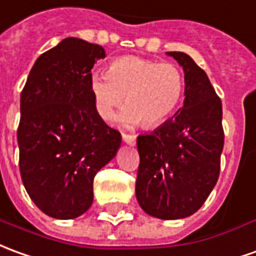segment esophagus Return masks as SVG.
Listing matches in <instances>:
<instances>
[{"mask_svg": "<svg viewBox=\"0 0 256 256\" xmlns=\"http://www.w3.org/2000/svg\"><path fill=\"white\" fill-rule=\"evenodd\" d=\"M122 138L124 142H128V144H130V146H134V144H136V140H137V136H136V134L123 133Z\"/></svg>", "mask_w": 256, "mask_h": 256, "instance_id": "esophagus-1", "label": "esophagus"}]
</instances>
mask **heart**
Here are the masks:
<instances>
[{
	"label": "heart",
	"mask_w": 256,
	"mask_h": 256,
	"mask_svg": "<svg viewBox=\"0 0 256 256\" xmlns=\"http://www.w3.org/2000/svg\"><path fill=\"white\" fill-rule=\"evenodd\" d=\"M184 88V74L178 65L140 56H120L110 64L108 73H94L90 78L98 115L110 120L126 97L128 108L120 122H138L142 128L169 119L182 104Z\"/></svg>",
	"instance_id": "heart-1"
}]
</instances>
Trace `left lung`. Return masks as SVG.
Instances as JSON below:
<instances>
[{
	"label": "left lung",
	"mask_w": 256,
	"mask_h": 256,
	"mask_svg": "<svg viewBox=\"0 0 256 256\" xmlns=\"http://www.w3.org/2000/svg\"><path fill=\"white\" fill-rule=\"evenodd\" d=\"M168 55L183 66L184 106L174 119L137 137L136 196L148 215L172 220L196 214L214 190L224 132L222 101L206 73L187 54Z\"/></svg>",
	"instance_id": "left-lung-1"
}]
</instances>
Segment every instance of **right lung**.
Listing matches in <instances>:
<instances>
[{
    "instance_id": "1",
    "label": "right lung",
    "mask_w": 256,
    "mask_h": 256,
    "mask_svg": "<svg viewBox=\"0 0 256 256\" xmlns=\"http://www.w3.org/2000/svg\"><path fill=\"white\" fill-rule=\"evenodd\" d=\"M101 58V46L65 38L37 58L20 94L23 186L37 208L55 219H74L90 208L94 178L122 142L91 96V69Z\"/></svg>"
}]
</instances>
